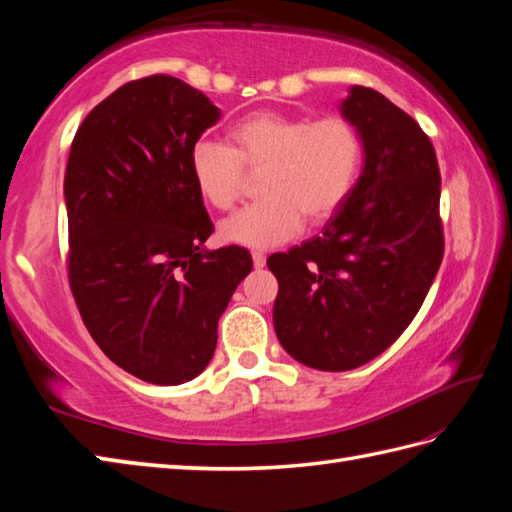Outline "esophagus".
Masks as SVG:
<instances>
[{
    "label": "esophagus",
    "mask_w": 512,
    "mask_h": 512,
    "mask_svg": "<svg viewBox=\"0 0 512 512\" xmlns=\"http://www.w3.org/2000/svg\"><path fill=\"white\" fill-rule=\"evenodd\" d=\"M250 257H253L255 268H264L266 266V255L262 253V250H253V253H250Z\"/></svg>",
    "instance_id": "obj_1"
}]
</instances>
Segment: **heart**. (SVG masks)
I'll list each match as a JSON object with an SVG mask.
<instances>
[{"instance_id": "1", "label": "heart", "mask_w": 512, "mask_h": 512, "mask_svg": "<svg viewBox=\"0 0 512 512\" xmlns=\"http://www.w3.org/2000/svg\"><path fill=\"white\" fill-rule=\"evenodd\" d=\"M233 149L202 138L191 147L195 189L220 211L231 209L244 187V167L264 169L262 200L220 224L224 242L270 248L295 237L303 217L323 224L341 209L361 169L363 143L343 116L312 118L255 112L228 129Z\"/></svg>"}]
</instances>
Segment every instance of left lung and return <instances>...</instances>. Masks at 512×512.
<instances>
[{
  "label": "left lung",
  "instance_id": "obj_1",
  "mask_svg": "<svg viewBox=\"0 0 512 512\" xmlns=\"http://www.w3.org/2000/svg\"><path fill=\"white\" fill-rule=\"evenodd\" d=\"M339 112L361 134L363 169L323 235L268 257L281 347L321 372L383 354L416 317L442 262L440 169L420 125L352 85Z\"/></svg>",
  "mask_w": 512,
  "mask_h": 512
}]
</instances>
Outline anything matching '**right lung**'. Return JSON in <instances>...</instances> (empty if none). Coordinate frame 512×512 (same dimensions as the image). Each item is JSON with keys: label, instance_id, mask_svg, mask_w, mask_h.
<instances>
[{"label": "right lung", "instance_id": "1", "mask_svg": "<svg viewBox=\"0 0 512 512\" xmlns=\"http://www.w3.org/2000/svg\"><path fill=\"white\" fill-rule=\"evenodd\" d=\"M222 118L176 76L125 83L72 140L63 198L70 286L105 356L154 385L204 372L217 321L253 259L209 250L213 233L189 169L191 147Z\"/></svg>", "mask_w": 512, "mask_h": 512}]
</instances>
